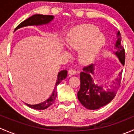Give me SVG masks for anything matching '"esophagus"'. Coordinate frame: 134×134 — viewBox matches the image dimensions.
<instances>
[{"instance_id": "1", "label": "esophagus", "mask_w": 134, "mask_h": 134, "mask_svg": "<svg viewBox=\"0 0 134 134\" xmlns=\"http://www.w3.org/2000/svg\"><path fill=\"white\" fill-rule=\"evenodd\" d=\"M68 73H69V75H74L76 73V71L75 69H71L69 70Z\"/></svg>"}]
</instances>
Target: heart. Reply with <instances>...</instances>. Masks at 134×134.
I'll use <instances>...</instances> for the list:
<instances>
[{"label":"heart","mask_w":134,"mask_h":134,"mask_svg":"<svg viewBox=\"0 0 134 134\" xmlns=\"http://www.w3.org/2000/svg\"><path fill=\"white\" fill-rule=\"evenodd\" d=\"M106 42V37L92 25H82L72 28L67 35V44L71 49L80 50V62H87L93 58ZM67 53L66 51H65Z\"/></svg>","instance_id":"obj_1"}]
</instances>
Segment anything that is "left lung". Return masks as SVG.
I'll return each instance as SVG.
<instances>
[{"label":"left lung","instance_id":"left-lung-1","mask_svg":"<svg viewBox=\"0 0 134 134\" xmlns=\"http://www.w3.org/2000/svg\"><path fill=\"white\" fill-rule=\"evenodd\" d=\"M117 40L115 44L113 54L117 57L120 63L124 65L125 62V48L121 44V36L119 31L117 33ZM94 64L88 65L80 72V89L78 92V98L80 103L88 109H97L109 104L114 98L121 83L122 71L119 77L112 84L102 86L96 83L94 75Z\"/></svg>","mask_w":134,"mask_h":134}]
</instances>
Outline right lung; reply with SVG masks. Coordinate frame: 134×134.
Returning a JSON list of instances; mask_svg holds the SVG:
<instances>
[{
	"mask_svg": "<svg viewBox=\"0 0 134 134\" xmlns=\"http://www.w3.org/2000/svg\"><path fill=\"white\" fill-rule=\"evenodd\" d=\"M54 19V16L53 15L41 14L33 15L30 17L28 19H26L25 21H23L21 24H19V25L17 26L15 28V31L19 29V28H23V27L28 26H39L49 25L53 21ZM67 71H66V70H63V71H61L60 72H58L57 80H56V83L55 84V87L53 90V92L52 93L51 97L47 100L41 102L40 104H37L31 105L25 103L26 104L28 107L31 108L38 109V110H43V109H47V108L49 107L50 106H51L54 103L55 99L56 98V96H57V90H57V86L63 80H64L67 77Z\"/></svg>",
	"mask_w": 134,
	"mask_h": 134,
	"instance_id": "right-lung-1",
	"label": "right lung"
}]
</instances>
